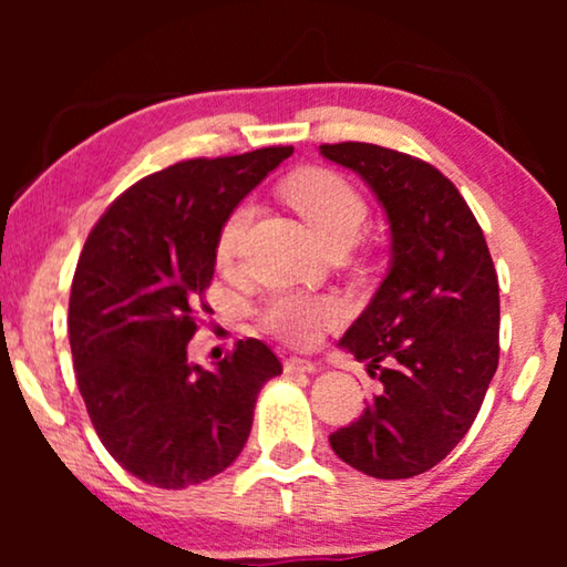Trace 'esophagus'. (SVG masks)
<instances>
[{"label":"esophagus","instance_id":"34e87169","mask_svg":"<svg viewBox=\"0 0 567 567\" xmlns=\"http://www.w3.org/2000/svg\"><path fill=\"white\" fill-rule=\"evenodd\" d=\"M320 369L317 367L315 361H309V359H297V355H291V359H286L284 361V371L286 374H315V371Z\"/></svg>","mask_w":567,"mask_h":567}]
</instances>
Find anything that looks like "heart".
Listing matches in <instances>:
<instances>
[{
    "label": "heart",
    "mask_w": 567,
    "mask_h": 567,
    "mask_svg": "<svg viewBox=\"0 0 567 567\" xmlns=\"http://www.w3.org/2000/svg\"><path fill=\"white\" fill-rule=\"evenodd\" d=\"M286 198L291 206L305 216L309 229L315 231L317 239L328 247L351 245L367 221V200L359 196L346 177L330 169H301L286 183ZM252 219V204L243 200L231 208L224 219L219 237H216V262L229 266L235 260L243 243L247 224ZM343 305L330 293H297L284 291L276 293L262 307L260 320L262 328L274 332L276 338L286 340L291 346H309L315 343L317 336L330 324L343 320Z\"/></svg>",
    "instance_id": "b5f03b06"
}]
</instances>
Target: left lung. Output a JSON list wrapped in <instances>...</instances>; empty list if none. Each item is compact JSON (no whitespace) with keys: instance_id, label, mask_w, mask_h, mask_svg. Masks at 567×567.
I'll return each instance as SVG.
<instances>
[{"instance_id":"1","label":"left lung","mask_w":567,"mask_h":567,"mask_svg":"<svg viewBox=\"0 0 567 567\" xmlns=\"http://www.w3.org/2000/svg\"><path fill=\"white\" fill-rule=\"evenodd\" d=\"M320 154L361 175L392 237L382 286L340 338L379 392L330 446L363 475L415 477L464 439L498 369V276L467 200L429 162L363 142Z\"/></svg>"}]
</instances>
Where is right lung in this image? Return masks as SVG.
I'll return each instance as SVG.
<instances>
[{
    "label": "right lung",
    "instance_id": "1",
    "mask_svg": "<svg viewBox=\"0 0 567 567\" xmlns=\"http://www.w3.org/2000/svg\"><path fill=\"white\" fill-rule=\"evenodd\" d=\"M291 152L266 146L146 175L84 243L69 297L76 386L103 446L146 485L181 491L227 470L262 384L281 374L255 338L214 369L190 363L188 343L224 219Z\"/></svg>",
    "mask_w": 567,
    "mask_h": 567
}]
</instances>
